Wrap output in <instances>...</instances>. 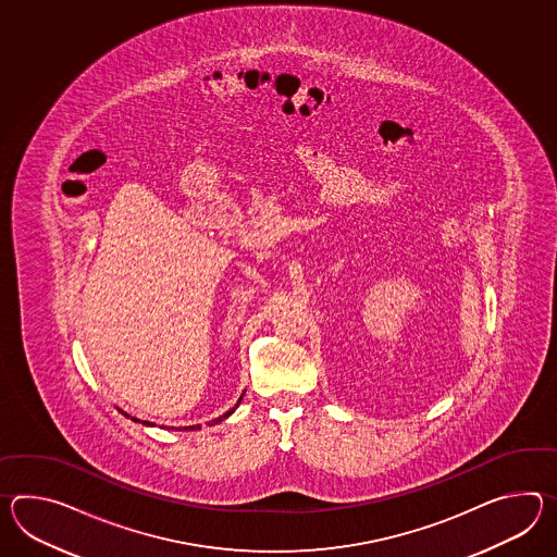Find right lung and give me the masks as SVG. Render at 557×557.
<instances>
[{"instance_id": "1", "label": "right lung", "mask_w": 557, "mask_h": 557, "mask_svg": "<svg viewBox=\"0 0 557 557\" xmlns=\"http://www.w3.org/2000/svg\"><path fill=\"white\" fill-rule=\"evenodd\" d=\"M242 397H244V394H242ZM242 397H239V399H237V404H235V408H237V406H239V401H242ZM235 408L230 409V411H225V413H223V416H220V418H215V420L210 421V425H213V423H220V421L225 420V418H230V416H232V413H234ZM122 413H124V411H122ZM124 416H127V413H124ZM132 420L137 421V423H144V425H153V423H149V421H139V420H137V418H132ZM199 428H201V425H189V428H184V430H180V432H187V430H199Z\"/></svg>"}]
</instances>
